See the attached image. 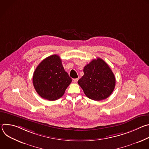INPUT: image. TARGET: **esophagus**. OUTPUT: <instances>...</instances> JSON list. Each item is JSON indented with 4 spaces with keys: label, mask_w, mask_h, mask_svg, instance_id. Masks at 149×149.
<instances>
[{
    "label": "esophagus",
    "mask_w": 149,
    "mask_h": 149,
    "mask_svg": "<svg viewBox=\"0 0 149 149\" xmlns=\"http://www.w3.org/2000/svg\"><path fill=\"white\" fill-rule=\"evenodd\" d=\"M78 81V78H75V79H73V82H74V83H77Z\"/></svg>",
    "instance_id": "1"
}]
</instances>
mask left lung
<instances>
[{
  "instance_id": "1",
  "label": "left lung",
  "mask_w": 149,
  "mask_h": 149,
  "mask_svg": "<svg viewBox=\"0 0 149 149\" xmlns=\"http://www.w3.org/2000/svg\"><path fill=\"white\" fill-rule=\"evenodd\" d=\"M83 71L84 74L78 83L88 98L100 101L111 94L116 86V78L104 60L100 58L93 59Z\"/></svg>"
}]
</instances>
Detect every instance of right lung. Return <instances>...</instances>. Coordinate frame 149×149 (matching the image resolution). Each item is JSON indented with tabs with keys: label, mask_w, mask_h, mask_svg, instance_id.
<instances>
[{
	"label": "right lung",
	"mask_w": 149,
	"mask_h": 149,
	"mask_svg": "<svg viewBox=\"0 0 149 149\" xmlns=\"http://www.w3.org/2000/svg\"><path fill=\"white\" fill-rule=\"evenodd\" d=\"M32 81L36 91L42 98L55 101L63 95L72 79L64 70L60 57L52 55L38 65Z\"/></svg>",
	"instance_id": "add662e5"
}]
</instances>
